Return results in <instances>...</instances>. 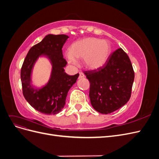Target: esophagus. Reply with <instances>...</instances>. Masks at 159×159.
Returning <instances> with one entry per match:
<instances>
[{
	"instance_id": "34e87169",
	"label": "esophagus",
	"mask_w": 159,
	"mask_h": 159,
	"mask_svg": "<svg viewBox=\"0 0 159 159\" xmlns=\"http://www.w3.org/2000/svg\"><path fill=\"white\" fill-rule=\"evenodd\" d=\"M79 79H81V78H85V75H84V74L82 73V72L81 71H80V73H79Z\"/></svg>"
}]
</instances>
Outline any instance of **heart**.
<instances>
[{
    "instance_id": "b5f03b06",
    "label": "heart",
    "mask_w": 159,
    "mask_h": 159,
    "mask_svg": "<svg viewBox=\"0 0 159 159\" xmlns=\"http://www.w3.org/2000/svg\"><path fill=\"white\" fill-rule=\"evenodd\" d=\"M110 46L108 42L96 38H85L75 42L66 54V58L72 64L76 60H82L83 65L89 70L102 67L109 55Z\"/></svg>"
}]
</instances>
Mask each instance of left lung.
I'll use <instances>...</instances> for the list:
<instances>
[{"mask_svg": "<svg viewBox=\"0 0 159 159\" xmlns=\"http://www.w3.org/2000/svg\"><path fill=\"white\" fill-rule=\"evenodd\" d=\"M84 73L90 84L91 104L99 113H112L131 98L134 72L131 60L122 48L114 51L100 68Z\"/></svg>", "mask_w": 159, "mask_h": 159, "instance_id": "left-lung-1", "label": "left lung"}]
</instances>
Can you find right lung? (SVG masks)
<instances>
[{
    "instance_id": "right-lung-1",
    "label": "right lung",
    "mask_w": 159,
    "mask_h": 159,
    "mask_svg": "<svg viewBox=\"0 0 159 159\" xmlns=\"http://www.w3.org/2000/svg\"><path fill=\"white\" fill-rule=\"evenodd\" d=\"M69 37L64 34L47 35L33 46L24 60L20 71L23 95L32 107L46 115H54L64 108L67 95L78 79L79 74L69 75L64 72L67 61L62 54V47ZM41 55L48 57L52 64L51 78L48 84L40 90L30 85L33 64Z\"/></svg>"
}]
</instances>
